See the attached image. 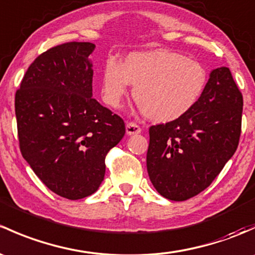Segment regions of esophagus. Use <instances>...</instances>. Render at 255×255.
<instances>
[{
	"mask_svg": "<svg viewBox=\"0 0 255 255\" xmlns=\"http://www.w3.org/2000/svg\"><path fill=\"white\" fill-rule=\"evenodd\" d=\"M126 132H127V134H138V133L141 132V128L140 126H138L136 123L134 122H128L127 125H126Z\"/></svg>",
	"mask_w": 255,
	"mask_h": 255,
	"instance_id": "esophagus-1",
	"label": "esophagus"
}]
</instances>
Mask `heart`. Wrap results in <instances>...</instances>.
<instances>
[{
  "label": "heart",
  "instance_id": "obj_1",
  "mask_svg": "<svg viewBox=\"0 0 255 255\" xmlns=\"http://www.w3.org/2000/svg\"><path fill=\"white\" fill-rule=\"evenodd\" d=\"M208 73L198 61L168 50L138 51L122 64L106 62L101 79L104 101L114 109L122 105L128 88L144 115L155 122L175 121L189 112L202 96Z\"/></svg>",
  "mask_w": 255,
  "mask_h": 255
}]
</instances>
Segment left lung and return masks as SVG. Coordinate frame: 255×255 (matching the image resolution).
I'll return each instance as SVG.
<instances>
[{
	"label": "left lung",
	"instance_id": "obj_1",
	"mask_svg": "<svg viewBox=\"0 0 255 255\" xmlns=\"http://www.w3.org/2000/svg\"><path fill=\"white\" fill-rule=\"evenodd\" d=\"M242 110V93L231 71L221 67L211 72L191 111L151 126L146 167L155 189L182 202L208 188L237 150Z\"/></svg>",
	"mask_w": 255,
	"mask_h": 255
}]
</instances>
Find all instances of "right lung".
I'll list each match as a JSON object with an SVG mask.
<instances>
[{
  "mask_svg": "<svg viewBox=\"0 0 255 255\" xmlns=\"http://www.w3.org/2000/svg\"><path fill=\"white\" fill-rule=\"evenodd\" d=\"M92 42H64L34 60L15 92L21 155L42 183L71 200L98 191L105 157L126 133L93 99Z\"/></svg>",
  "mask_w": 255,
  "mask_h": 255,
  "instance_id": "right-lung-1",
  "label": "right lung"
}]
</instances>
